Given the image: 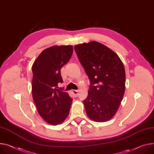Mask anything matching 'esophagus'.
Here are the masks:
<instances>
[{"label":"esophagus","mask_w":154,"mask_h":154,"mask_svg":"<svg viewBox=\"0 0 154 154\" xmlns=\"http://www.w3.org/2000/svg\"><path fill=\"white\" fill-rule=\"evenodd\" d=\"M72 93H73V94H74V96H75V97H77V96H78V94H79V91H78L77 90H72Z\"/></svg>","instance_id":"esophagus-1"}]
</instances>
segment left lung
Returning <instances> with one entry per match:
<instances>
[{
  "label": "left lung",
  "instance_id": "1",
  "mask_svg": "<svg viewBox=\"0 0 154 154\" xmlns=\"http://www.w3.org/2000/svg\"><path fill=\"white\" fill-rule=\"evenodd\" d=\"M78 59L90 80L87 98L83 100L87 116L104 122L117 112L125 90V71L119 56L97 42L75 45Z\"/></svg>",
  "mask_w": 154,
  "mask_h": 154
}]
</instances>
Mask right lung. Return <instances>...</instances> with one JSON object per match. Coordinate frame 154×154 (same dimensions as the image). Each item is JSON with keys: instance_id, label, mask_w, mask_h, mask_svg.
I'll use <instances>...</instances> for the list:
<instances>
[{"instance_id": "obj_1", "label": "right lung", "mask_w": 154, "mask_h": 154, "mask_svg": "<svg viewBox=\"0 0 154 154\" xmlns=\"http://www.w3.org/2000/svg\"><path fill=\"white\" fill-rule=\"evenodd\" d=\"M72 53V45L53 46L42 51L32 67L33 100L40 116L50 124L62 123L69 114L72 99L58 84L63 82L61 69Z\"/></svg>"}]
</instances>
